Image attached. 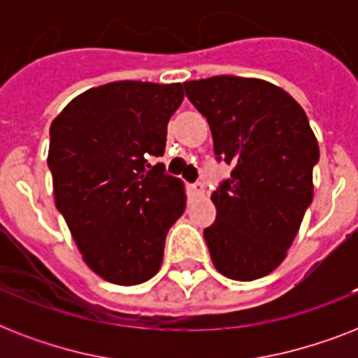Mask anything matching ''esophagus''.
Masks as SVG:
<instances>
[{
  "instance_id": "1",
  "label": "esophagus",
  "mask_w": 358,
  "mask_h": 358,
  "mask_svg": "<svg viewBox=\"0 0 358 358\" xmlns=\"http://www.w3.org/2000/svg\"><path fill=\"white\" fill-rule=\"evenodd\" d=\"M193 191H195L199 196H204L206 195V185H204V182H201V180H199V182H195V184H193Z\"/></svg>"
}]
</instances>
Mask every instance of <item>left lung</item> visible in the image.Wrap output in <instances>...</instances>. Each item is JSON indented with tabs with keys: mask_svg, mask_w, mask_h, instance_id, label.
<instances>
[{
	"mask_svg": "<svg viewBox=\"0 0 358 358\" xmlns=\"http://www.w3.org/2000/svg\"><path fill=\"white\" fill-rule=\"evenodd\" d=\"M206 117L217 162L232 165L212 201L204 229L213 266L234 280L260 278L286 258L314 196L320 146L306 113L280 87L238 76L185 81Z\"/></svg>",
	"mask_w": 358,
	"mask_h": 358,
	"instance_id": "1",
	"label": "left lung"
}]
</instances>
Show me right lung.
Instances as JSON below:
<instances>
[{"instance_id": "1", "label": "right lung", "mask_w": 358, "mask_h": 358, "mask_svg": "<svg viewBox=\"0 0 358 358\" xmlns=\"http://www.w3.org/2000/svg\"><path fill=\"white\" fill-rule=\"evenodd\" d=\"M182 83L113 81L76 96L50 128L55 206L83 260L134 286L159 271L169 229L185 210L184 184L165 174L167 122Z\"/></svg>"}]
</instances>
